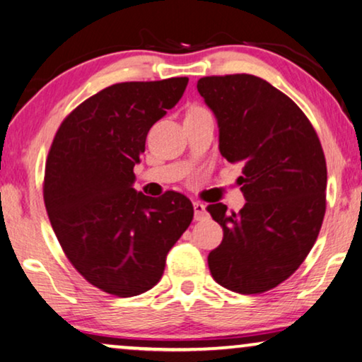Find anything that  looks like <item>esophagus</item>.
I'll list each match as a JSON object with an SVG mask.
<instances>
[{"label":"esophagus","instance_id":"34e87169","mask_svg":"<svg viewBox=\"0 0 362 362\" xmlns=\"http://www.w3.org/2000/svg\"><path fill=\"white\" fill-rule=\"evenodd\" d=\"M193 211H195V220H203L206 218V206L202 202H193Z\"/></svg>","mask_w":362,"mask_h":362}]
</instances>
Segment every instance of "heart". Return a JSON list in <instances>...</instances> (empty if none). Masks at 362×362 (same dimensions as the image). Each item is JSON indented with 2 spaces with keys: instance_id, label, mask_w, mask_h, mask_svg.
Wrapping results in <instances>:
<instances>
[{
  "instance_id": "b5f03b06",
  "label": "heart",
  "mask_w": 362,
  "mask_h": 362,
  "mask_svg": "<svg viewBox=\"0 0 362 362\" xmlns=\"http://www.w3.org/2000/svg\"><path fill=\"white\" fill-rule=\"evenodd\" d=\"M192 110H197V108H192Z\"/></svg>"
}]
</instances>
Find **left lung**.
<instances>
[{"instance_id":"left-lung-1","label":"left lung","mask_w":362,"mask_h":362,"mask_svg":"<svg viewBox=\"0 0 362 362\" xmlns=\"http://www.w3.org/2000/svg\"><path fill=\"white\" fill-rule=\"evenodd\" d=\"M220 126V152L243 162L246 205L206 211L223 228L208 256L215 281L233 292H267L292 276L317 241L327 210V160L302 110L269 81L249 74L197 83Z\"/></svg>"}]
</instances>
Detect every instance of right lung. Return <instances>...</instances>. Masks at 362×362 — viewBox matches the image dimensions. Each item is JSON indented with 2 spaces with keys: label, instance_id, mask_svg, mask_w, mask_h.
I'll list each match as a JSON object with an SVG mask.
<instances>
[{
  "label": "right lung",
  "instance_id": "add662e5",
  "mask_svg": "<svg viewBox=\"0 0 362 362\" xmlns=\"http://www.w3.org/2000/svg\"><path fill=\"white\" fill-rule=\"evenodd\" d=\"M187 77L123 81L80 103L55 132L44 172V203L70 264L116 297L154 287L170 247L193 220L185 195L132 188L147 132L174 108Z\"/></svg>",
  "mask_w": 362,
  "mask_h": 362
}]
</instances>
